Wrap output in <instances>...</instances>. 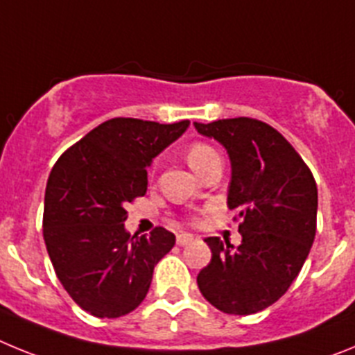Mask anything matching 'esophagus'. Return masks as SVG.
I'll list each match as a JSON object with an SVG mask.
<instances>
[{"mask_svg":"<svg viewBox=\"0 0 355 355\" xmlns=\"http://www.w3.org/2000/svg\"><path fill=\"white\" fill-rule=\"evenodd\" d=\"M193 241V236L192 234H188V233H181V234H178V245L180 247H187V245H190V243H192Z\"/></svg>","mask_w":355,"mask_h":355,"instance_id":"obj_1","label":"esophagus"}]
</instances>
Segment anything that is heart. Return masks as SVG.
Segmentation results:
<instances>
[{"instance_id":"b5f03b06","label":"heart","mask_w":355,"mask_h":355,"mask_svg":"<svg viewBox=\"0 0 355 355\" xmlns=\"http://www.w3.org/2000/svg\"><path fill=\"white\" fill-rule=\"evenodd\" d=\"M211 156H216V150L205 142H193L187 150L188 163H190V167H192L193 171L199 167L200 163H205L206 159L211 158Z\"/></svg>"}]
</instances>
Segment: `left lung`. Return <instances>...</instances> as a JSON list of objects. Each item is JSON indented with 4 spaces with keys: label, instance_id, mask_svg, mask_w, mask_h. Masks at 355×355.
I'll list each match as a JSON object with an SVG mask.
<instances>
[{
    "label": "left lung",
    "instance_id": "obj_1",
    "mask_svg": "<svg viewBox=\"0 0 355 355\" xmlns=\"http://www.w3.org/2000/svg\"><path fill=\"white\" fill-rule=\"evenodd\" d=\"M231 159L229 209L241 243L209 236L211 261L197 275L206 300L227 315H252L277 302L299 275L316 234L318 190L300 155L258 119L193 122Z\"/></svg>",
    "mask_w": 355,
    "mask_h": 355
}]
</instances>
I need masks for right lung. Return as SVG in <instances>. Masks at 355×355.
Returning a JSON list of instances; mask_svg holds the SVG:
<instances>
[{
	"mask_svg": "<svg viewBox=\"0 0 355 355\" xmlns=\"http://www.w3.org/2000/svg\"><path fill=\"white\" fill-rule=\"evenodd\" d=\"M190 126L117 117L69 147L49 174L42 233L49 259L72 300L97 318H119L140 306L156 263L175 236L124 227L126 202L147 192V167Z\"/></svg>",
	"mask_w": 355,
	"mask_h": 355,
	"instance_id": "obj_1",
	"label": "right lung"
}]
</instances>
